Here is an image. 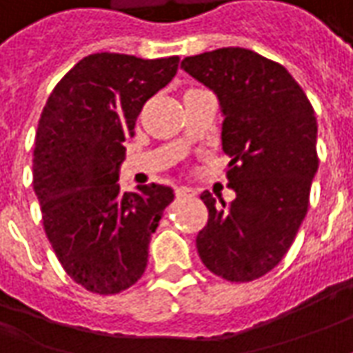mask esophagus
<instances>
[{
	"label": "esophagus",
	"instance_id": "esophagus-1",
	"mask_svg": "<svg viewBox=\"0 0 353 353\" xmlns=\"http://www.w3.org/2000/svg\"><path fill=\"white\" fill-rule=\"evenodd\" d=\"M176 194L179 196V199H185V196H193L194 191L191 189V187H177Z\"/></svg>",
	"mask_w": 353,
	"mask_h": 353
}]
</instances>
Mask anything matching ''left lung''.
<instances>
[{
    "mask_svg": "<svg viewBox=\"0 0 353 353\" xmlns=\"http://www.w3.org/2000/svg\"><path fill=\"white\" fill-rule=\"evenodd\" d=\"M181 68L218 95L221 147L236 194L231 204L201 194L208 223L196 250L221 279H260L288 252L307 212L319 166L314 107L285 66L250 49L185 57Z\"/></svg>",
    "mask_w": 353,
    "mask_h": 353,
    "instance_id": "left-lung-1",
    "label": "left lung"
}]
</instances>
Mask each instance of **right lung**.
<instances>
[{
  "label": "right lung",
  "instance_id": "right-lung-1",
  "mask_svg": "<svg viewBox=\"0 0 353 353\" xmlns=\"http://www.w3.org/2000/svg\"><path fill=\"white\" fill-rule=\"evenodd\" d=\"M179 57H83L51 91L34 143V191L43 229L68 277L95 294L141 279L149 243L174 201L166 185L122 193L125 139L143 105L176 76Z\"/></svg>",
  "mask_w": 353,
  "mask_h": 353
}]
</instances>
